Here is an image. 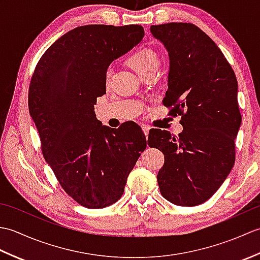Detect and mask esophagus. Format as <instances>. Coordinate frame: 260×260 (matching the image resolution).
<instances>
[{"instance_id":"34e87169","label":"esophagus","mask_w":260,"mask_h":260,"mask_svg":"<svg viewBox=\"0 0 260 260\" xmlns=\"http://www.w3.org/2000/svg\"><path fill=\"white\" fill-rule=\"evenodd\" d=\"M142 128H143V132H144V134L147 136V135H148V132H150V126L143 125Z\"/></svg>"}]
</instances>
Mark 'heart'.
<instances>
[{"instance_id":"obj_1","label":"heart","mask_w":260,"mask_h":260,"mask_svg":"<svg viewBox=\"0 0 260 260\" xmlns=\"http://www.w3.org/2000/svg\"><path fill=\"white\" fill-rule=\"evenodd\" d=\"M159 62L161 60L157 52L151 48L139 49L128 58L129 66L141 77L151 71H156L159 67ZM110 78H112V69H108L106 71V84L110 81Z\"/></svg>"}]
</instances>
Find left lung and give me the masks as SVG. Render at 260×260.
<instances>
[{
    "label": "left lung",
    "instance_id": "left-lung-1",
    "mask_svg": "<svg viewBox=\"0 0 260 260\" xmlns=\"http://www.w3.org/2000/svg\"><path fill=\"white\" fill-rule=\"evenodd\" d=\"M151 32L170 58L163 105L170 115H181L183 126L179 136L153 131V145L164 154L158 187L176 206H199L221 186L235 164L241 124L238 82L221 50L197 25L171 22L152 25Z\"/></svg>",
    "mask_w": 260,
    "mask_h": 260
}]
</instances>
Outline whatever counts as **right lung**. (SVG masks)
Wrapping results in <instances>:
<instances>
[{"instance_id":"right-lung-1","label":"right lung","mask_w":260,"mask_h":260,"mask_svg":"<svg viewBox=\"0 0 260 260\" xmlns=\"http://www.w3.org/2000/svg\"><path fill=\"white\" fill-rule=\"evenodd\" d=\"M139 24H89L67 32L39 60L29 87V110L46 162L76 202L103 209L117 202L127 176L146 148L135 124L117 129L96 118L106 93V71L142 41Z\"/></svg>"}]
</instances>
